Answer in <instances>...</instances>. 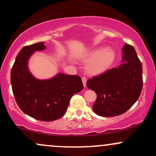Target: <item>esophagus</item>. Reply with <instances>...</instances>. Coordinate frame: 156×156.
<instances>
[{"label":"esophagus","mask_w":156,"mask_h":156,"mask_svg":"<svg viewBox=\"0 0 156 156\" xmlns=\"http://www.w3.org/2000/svg\"><path fill=\"white\" fill-rule=\"evenodd\" d=\"M82 82H83V87L87 86V78L86 77H82Z\"/></svg>","instance_id":"1"}]
</instances>
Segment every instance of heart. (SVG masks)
Masks as SVG:
<instances>
[{
	"instance_id": "heart-1",
	"label": "heart",
	"mask_w": 156,
	"mask_h": 156,
	"mask_svg": "<svg viewBox=\"0 0 156 156\" xmlns=\"http://www.w3.org/2000/svg\"><path fill=\"white\" fill-rule=\"evenodd\" d=\"M115 57V53L111 48H100L93 50L86 58L90 63L87 66V71L91 75H98L107 69Z\"/></svg>"
}]
</instances>
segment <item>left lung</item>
<instances>
[{
  "label": "left lung",
  "instance_id": "8db88e82",
  "mask_svg": "<svg viewBox=\"0 0 156 156\" xmlns=\"http://www.w3.org/2000/svg\"><path fill=\"white\" fill-rule=\"evenodd\" d=\"M122 62L119 67L93 76L87 82L95 92L93 105L95 114L102 117H114L124 114L136 102L143 86L142 65L132 45L122 48Z\"/></svg>",
  "mask_w": 156,
  "mask_h": 156
}]
</instances>
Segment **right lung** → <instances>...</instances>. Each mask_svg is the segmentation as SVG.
Segmentation results:
<instances>
[{
  "label": "right lung",
  "mask_w": 156,
  "mask_h": 156,
  "mask_svg": "<svg viewBox=\"0 0 156 156\" xmlns=\"http://www.w3.org/2000/svg\"><path fill=\"white\" fill-rule=\"evenodd\" d=\"M45 48L44 42L23 47L11 71V83L15 101L25 114L36 119L51 122L67 112L71 98L83 88L78 76L60 73L49 80H37L28 71L27 64L36 51Z\"/></svg>",
  "instance_id": "right-lung-1"
}]
</instances>
